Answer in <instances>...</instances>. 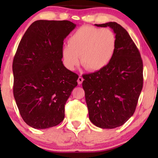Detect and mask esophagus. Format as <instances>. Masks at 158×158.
Returning <instances> with one entry per match:
<instances>
[{"instance_id":"esophagus-1","label":"esophagus","mask_w":158,"mask_h":158,"mask_svg":"<svg viewBox=\"0 0 158 158\" xmlns=\"http://www.w3.org/2000/svg\"><path fill=\"white\" fill-rule=\"evenodd\" d=\"M83 78L81 76H80L78 77V79H77V83H78L79 85H81V84L83 83Z\"/></svg>"}]
</instances>
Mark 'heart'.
<instances>
[{
	"label": "heart",
	"mask_w": 158,
	"mask_h": 158,
	"mask_svg": "<svg viewBox=\"0 0 158 158\" xmlns=\"http://www.w3.org/2000/svg\"><path fill=\"white\" fill-rule=\"evenodd\" d=\"M116 50L115 34L107 28L83 26L68 40L62 48L64 64L73 70L80 63L90 71H99L109 65Z\"/></svg>",
	"instance_id": "heart-1"
}]
</instances>
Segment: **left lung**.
<instances>
[{"instance_id":"8db88e82","label":"left lung","mask_w":158,"mask_h":158,"mask_svg":"<svg viewBox=\"0 0 158 158\" xmlns=\"http://www.w3.org/2000/svg\"><path fill=\"white\" fill-rule=\"evenodd\" d=\"M109 27L116 37V50L109 65L83 75V88L89 119L96 127L114 129L135 113L143 85V64L128 32L116 22L95 24Z\"/></svg>"}]
</instances>
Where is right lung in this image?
Instances as JSON below:
<instances>
[{
    "label": "right lung",
    "mask_w": 158,
    "mask_h": 158,
    "mask_svg": "<svg viewBox=\"0 0 158 158\" xmlns=\"http://www.w3.org/2000/svg\"><path fill=\"white\" fill-rule=\"evenodd\" d=\"M76 27L70 21L38 20L23 34L13 61L14 96L23 121L34 129L57 126L78 75L62 61L66 36Z\"/></svg>",
    "instance_id": "1"
}]
</instances>
